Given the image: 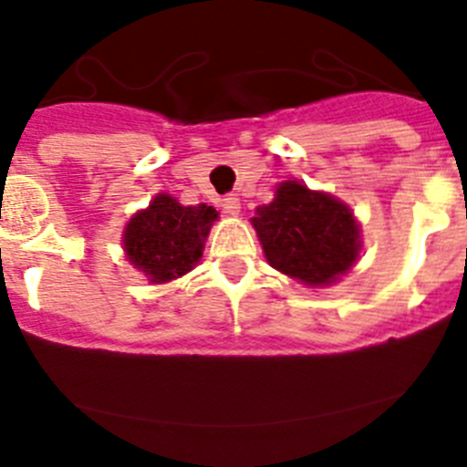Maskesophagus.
Wrapping results in <instances>:
<instances>
[{"label": "esophagus", "instance_id": "esophagus-1", "mask_svg": "<svg viewBox=\"0 0 467 467\" xmlns=\"http://www.w3.org/2000/svg\"><path fill=\"white\" fill-rule=\"evenodd\" d=\"M222 208H224V213H229V215H238V211H241V199H238L236 194H226L224 199H222Z\"/></svg>", "mask_w": 467, "mask_h": 467}]
</instances>
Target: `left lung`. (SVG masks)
<instances>
[{
    "mask_svg": "<svg viewBox=\"0 0 467 467\" xmlns=\"http://www.w3.org/2000/svg\"><path fill=\"white\" fill-rule=\"evenodd\" d=\"M252 226L268 264L310 286L328 285L349 271L361 247L348 205L296 181L282 182L275 199L256 208Z\"/></svg>",
    "mask_w": 467,
    "mask_h": 467,
    "instance_id": "obj_1",
    "label": "left lung"
}]
</instances>
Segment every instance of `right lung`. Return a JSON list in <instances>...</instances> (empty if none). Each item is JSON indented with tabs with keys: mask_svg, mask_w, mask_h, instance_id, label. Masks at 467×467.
Returning <instances> with one entry per match:
<instances>
[{
	"mask_svg": "<svg viewBox=\"0 0 467 467\" xmlns=\"http://www.w3.org/2000/svg\"><path fill=\"white\" fill-rule=\"evenodd\" d=\"M217 220L213 205H181L173 196L160 194L136 213L125 229V252L130 262L150 277L169 282L194 268L203 241Z\"/></svg>",
	"mask_w": 467,
	"mask_h": 467,
	"instance_id": "obj_1",
	"label": "right lung"
}]
</instances>
